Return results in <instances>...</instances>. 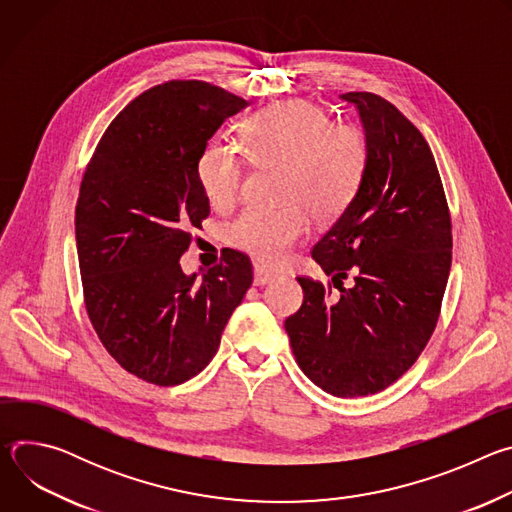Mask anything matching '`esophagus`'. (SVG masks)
<instances>
[{"instance_id": "34e87169", "label": "esophagus", "mask_w": 512, "mask_h": 512, "mask_svg": "<svg viewBox=\"0 0 512 512\" xmlns=\"http://www.w3.org/2000/svg\"><path fill=\"white\" fill-rule=\"evenodd\" d=\"M275 277H279L277 271H273V269H269V267H265L261 263L253 265V283L255 285H265V283L273 281Z\"/></svg>"}]
</instances>
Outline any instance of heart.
<instances>
[{
  "label": "heart",
  "mask_w": 512,
  "mask_h": 512,
  "mask_svg": "<svg viewBox=\"0 0 512 512\" xmlns=\"http://www.w3.org/2000/svg\"><path fill=\"white\" fill-rule=\"evenodd\" d=\"M247 155L214 137L198 156V180L216 210L233 208L243 190L247 156L281 164L277 206L247 210L229 229V243L263 263H281L310 231L312 214L332 221L354 200L369 164V143L352 123H332L310 101H285L243 121Z\"/></svg>",
  "instance_id": "obj_1"
}]
</instances>
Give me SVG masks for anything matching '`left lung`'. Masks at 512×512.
I'll use <instances>...</instances> for the list:
<instances>
[{
  "label": "left lung",
  "instance_id": "8db88e82",
  "mask_svg": "<svg viewBox=\"0 0 512 512\" xmlns=\"http://www.w3.org/2000/svg\"><path fill=\"white\" fill-rule=\"evenodd\" d=\"M369 143L362 184L312 257L332 287L298 277L302 308L285 320L310 381L334 397H364L411 369L440 318L452 265L442 178L419 129L375 93H344ZM352 270L350 288L341 279Z\"/></svg>",
  "mask_w": 512,
  "mask_h": 512
}]
</instances>
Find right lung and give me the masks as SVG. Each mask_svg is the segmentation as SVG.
<instances>
[{
	"instance_id": "obj_1",
	"label": "right lung",
	"mask_w": 512,
	"mask_h": 512,
	"mask_svg": "<svg viewBox=\"0 0 512 512\" xmlns=\"http://www.w3.org/2000/svg\"><path fill=\"white\" fill-rule=\"evenodd\" d=\"M249 103L202 81L141 93L107 127L81 182L75 235L91 324L121 367L172 387L196 377L253 283L227 249L198 279L180 257L210 214L198 156Z\"/></svg>"
}]
</instances>
